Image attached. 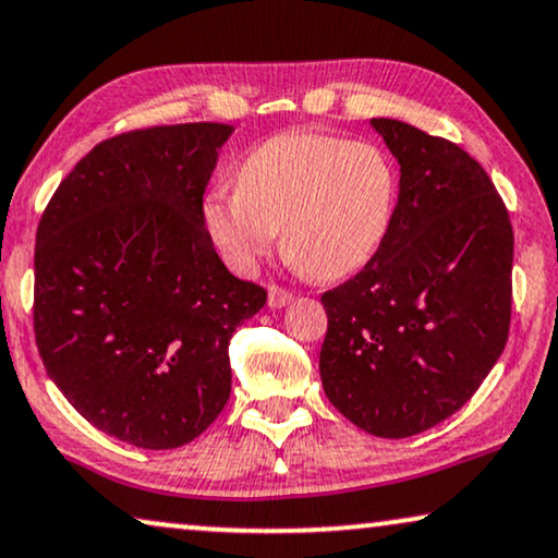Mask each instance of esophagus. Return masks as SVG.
<instances>
[{
	"label": "esophagus",
	"instance_id": "esophagus-1",
	"mask_svg": "<svg viewBox=\"0 0 558 558\" xmlns=\"http://www.w3.org/2000/svg\"><path fill=\"white\" fill-rule=\"evenodd\" d=\"M291 301H293V293L283 291V288L272 286L270 291H267V306H270V308H283V306H288V303H291Z\"/></svg>",
	"mask_w": 558,
	"mask_h": 558
}]
</instances>
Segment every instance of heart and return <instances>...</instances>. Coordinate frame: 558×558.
<instances>
[{
  "mask_svg": "<svg viewBox=\"0 0 558 558\" xmlns=\"http://www.w3.org/2000/svg\"><path fill=\"white\" fill-rule=\"evenodd\" d=\"M398 204V173L369 143L286 132L247 153L236 191H214L204 227L234 270L250 272L283 229L288 263L316 280L362 270L383 247Z\"/></svg>",
  "mask_w": 558,
  "mask_h": 558,
  "instance_id": "heart-1",
  "label": "heart"
}]
</instances>
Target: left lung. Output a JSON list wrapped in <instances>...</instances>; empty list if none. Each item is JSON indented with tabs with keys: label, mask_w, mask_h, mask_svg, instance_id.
<instances>
[{
	"label": "left lung",
	"mask_w": 558,
	"mask_h": 558,
	"mask_svg": "<svg viewBox=\"0 0 558 558\" xmlns=\"http://www.w3.org/2000/svg\"><path fill=\"white\" fill-rule=\"evenodd\" d=\"M400 166L377 255L322 295L326 398L380 439L457 413L500 360L510 329L512 227L477 160L398 119H369Z\"/></svg>",
	"instance_id": "8db88e82"
}]
</instances>
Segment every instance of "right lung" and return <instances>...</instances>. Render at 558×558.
Wrapping results in <instances>:
<instances>
[{
  "label": "right lung",
  "instance_id": "obj_1",
  "mask_svg": "<svg viewBox=\"0 0 558 558\" xmlns=\"http://www.w3.org/2000/svg\"><path fill=\"white\" fill-rule=\"evenodd\" d=\"M232 124L104 140L63 178L35 240V341L50 380L140 449L202 436L232 392L229 339L267 293L234 278L204 227Z\"/></svg>",
  "mask_w": 558,
  "mask_h": 558
}]
</instances>
